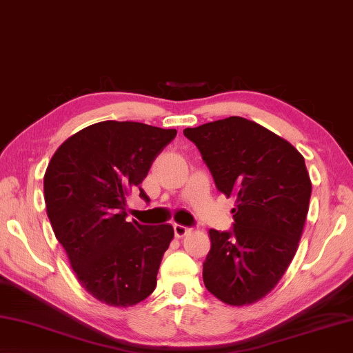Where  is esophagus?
<instances>
[{"instance_id":"1","label":"esophagus","mask_w":353,"mask_h":353,"mask_svg":"<svg viewBox=\"0 0 353 353\" xmlns=\"http://www.w3.org/2000/svg\"><path fill=\"white\" fill-rule=\"evenodd\" d=\"M188 232H190V228L182 226V225H177V223L174 225V236L177 239H183Z\"/></svg>"}]
</instances>
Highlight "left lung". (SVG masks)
<instances>
[{"mask_svg":"<svg viewBox=\"0 0 353 353\" xmlns=\"http://www.w3.org/2000/svg\"><path fill=\"white\" fill-rule=\"evenodd\" d=\"M217 190L236 199L232 232L210 230L208 291L230 306L257 303L279 285L299 250L312 192L292 143L240 116L185 128Z\"/></svg>","mask_w":353,"mask_h":353,"instance_id":"8db88e82","label":"left lung"}]
</instances>
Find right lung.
Wrapping results in <instances>:
<instances>
[{"label":"right lung","instance_id":"right-lung-1","mask_svg":"<svg viewBox=\"0 0 353 353\" xmlns=\"http://www.w3.org/2000/svg\"><path fill=\"white\" fill-rule=\"evenodd\" d=\"M176 130L103 121L82 128L54 151L44 174V200L54 236L81 286L96 300L130 307L154 291L174 230L125 220L131 191L141 188Z\"/></svg>","mask_w":353,"mask_h":353}]
</instances>
